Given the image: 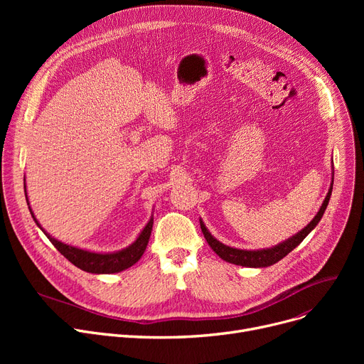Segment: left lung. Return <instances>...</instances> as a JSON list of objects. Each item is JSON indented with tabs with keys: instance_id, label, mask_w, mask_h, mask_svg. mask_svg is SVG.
I'll list each match as a JSON object with an SVG mask.
<instances>
[{
	"instance_id": "1",
	"label": "left lung",
	"mask_w": 364,
	"mask_h": 364,
	"mask_svg": "<svg viewBox=\"0 0 364 364\" xmlns=\"http://www.w3.org/2000/svg\"><path fill=\"white\" fill-rule=\"evenodd\" d=\"M332 188H333V174H332V183L329 187V192H328L326 198H324L316 217L295 236L289 237L288 240H284L273 247H265V250H258V251H247V250H237V247L227 246V245L221 243L220 240H217L211 233H209L203 221L199 220L202 233H203L208 245L213 247V251L227 262H232V264L242 265V267H254V269H259V267H270V265L276 264L277 261H280L282 258H284L291 251H294L295 247L305 237H307L309 233L318 224V221L321 220L324 211H326V208H328V203H329V199L332 195Z\"/></svg>"
}]
</instances>
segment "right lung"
Listing matches in <instances>:
<instances>
[{"mask_svg": "<svg viewBox=\"0 0 364 364\" xmlns=\"http://www.w3.org/2000/svg\"><path fill=\"white\" fill-rule=\"evenodd\" d=\"M25 195H26V183H25ZM26 202H28V195H26ZM29 211H31V215H32L33 221L36 223V225L41 228L44 235L55 246L57 251H59L65 258H68L73 265L78 267V269H81L87 273H94V274L119 273V272L127 270V269H129L131 265L136 264L146 251V246L149 243L151 227H153V218H150L149 223L146 224V227L141 230V233L139 235V237L134 240L128 247H125V250H121V251H117V252L102 254V252H91V251L80 250V247L70 246L68 243H63L60 240L51 237L41 227V224L36 221L31 206H29Z\"/></svg>", "mask_w": 364, "mask_h": 364, "instance_id": "right-lung-1", "label": "right lung"}]
</instances>
